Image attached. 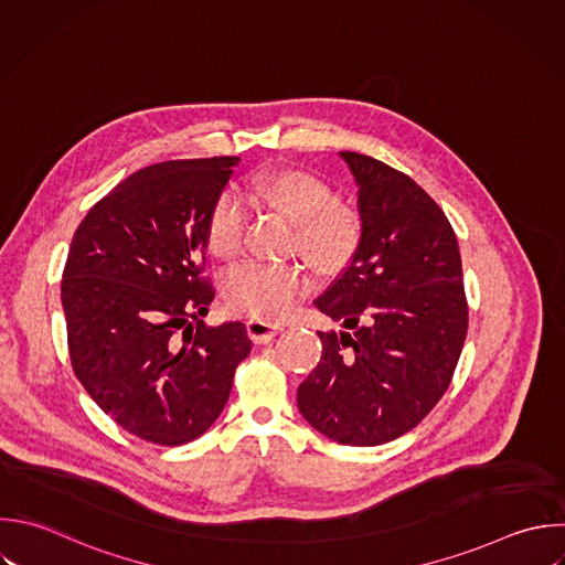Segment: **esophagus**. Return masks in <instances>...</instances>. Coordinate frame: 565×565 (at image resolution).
<instances>
[{"mask_svg": "<svg viewBox=\"0 0 565 565\" xmlns=\"http://www.w3.org/2000/svg\"><path fill=\"white\" fill-rule=\"evenodd\" d=\"M280 322H274V320H267V318H249L247 320V331L252 335V340L256 342H269L278 331H280Z\"/></svg>", "mask_w": 565, "mask_h": 565, "instance_id": "esophagus-1", "label": "esophagus"}]
</instances>
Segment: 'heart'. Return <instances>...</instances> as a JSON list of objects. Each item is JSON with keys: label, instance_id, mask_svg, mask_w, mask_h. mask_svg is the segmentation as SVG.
<instances>
[{"label": "heart", "instance_id": "b5f03b06", "mask_svg": "<svg viewBox=\"0 0 565 565\" xmlns=\"http://www.w3.org/2000/svg\"><path fill=\"white\" fill-rule=\"evenodd\" d=\"M249 199L265 203L289 221V249L300 254L318 274L333 276L351 265L364 241V221L358 210L338 203L329 181L309 170H278L260 174L249 185ZM247 210L234 194H221L205 218V247L221 260H232L241 247ZM225 298L232 309L256 318L287 316L309 289L302 265L247 263L225 278Z\"/></svg>", "mask_w": 565, "mask_h": 565}]
</instances>
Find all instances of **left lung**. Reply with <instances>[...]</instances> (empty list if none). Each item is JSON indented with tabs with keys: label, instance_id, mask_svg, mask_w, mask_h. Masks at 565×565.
I'll use <instances>...</instances> for the list:
<instances>
[{
	"label": "left lung",
	"instance_id": "1",
	"mask_svg": "<svg viewBox=\"0 0 565 565\" xmlns=\"http://www.w3.org/2000/svg\"><path fill=\"white\" fill-rule=\"evenodd\" d=\"M360 192L364 241L313 302L342 331L298 386L302 417L338 444L377 446L417 426L446 393L468 331L457 236L404 172L340 152Z\"/></svg>",
	"mask_w": 565,
	"mask_h": 565
}]
</instances>
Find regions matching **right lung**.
Wrapping results in <instances>:
<instances>
[{"label":"right lung","mask_w":565,"mask_h":565,"mask_svg":"<svg viewBox=\"0 0 565 565\" xmlns=\"http://www.w3.org/2000/svg\"><path fill=\"white\" fill-rule=\"evenodd\" d=\"M236 157L148 166L79 223L62 280L75 375L128 433L181 446L221 415L249 355L243 322L201 320L214 300L205 218Z\"/></svg>","instance_id":"obj_1"}]
</instances>
